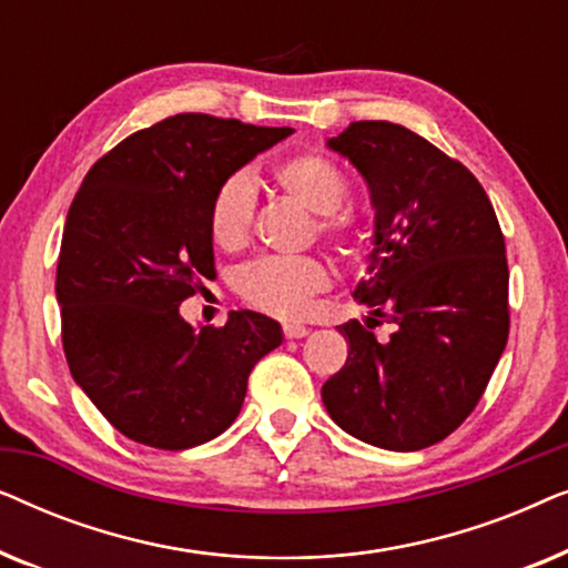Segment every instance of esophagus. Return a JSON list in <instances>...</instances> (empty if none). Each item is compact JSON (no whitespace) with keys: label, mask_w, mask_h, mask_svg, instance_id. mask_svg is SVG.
Listing matches in <instances>:
<instances>
[{"label":"esophagus","mask_w":568,"mask_h":568,"mask_svg":"<svg viewBox=\"0 0 568 568\" xmlns=\"http://www.w3.org/2000/svg\"><path fill=\"white\" fill-rule=\"evenodd\" d=\"M282 331L286 338H305L310 333V328H305V325H300V323H284Z\"/></svg>","instance_id":"esophagus-1"}]
</instances>
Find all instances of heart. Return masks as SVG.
I'll use <instances>...</instances> for the list:
<instances>
[{
    "instance_id": "b5f03b06",
    "label": "heart",
    "mask_w": 568,
    "mask_h": 568,
    "mask_svg": "<svg viewBox=\"0 0 568 568\" xmlns=\"http://www.w3.org/2000/svg\"><path fill=\"white\" fill-rule=\"evenodd\" d=\"M276 189L315 214V235L341 255H354L359 227L352 214L341 212L348 183L341 170L321 154H294L271 170ZM255 199L245 175H230L212 199L209 232L216 247L235 253L247 245L253 230ZM331 286V274L317 258H258L237 271L235 290L247 305L278 317H300L315 294Z\"/></svg>"
}]
</instances>
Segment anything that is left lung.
Segmentation results:
<instances>
[{
    "label": "left lung",
    "instance_id": "left-lung-1",
    "mask_svg": "<svg viewBox=\"0 0 568 568\" xmlns=\"http://www.w3.org/2000/svg\"><path fill=\"white\" fill-rule=\"evenodd\" d=\"M375 206L359 321L338 325L346 364L323 385L333 422L367 445L414 453L453 434L484 395L509 336L507 247L484 185L463 162L390 121L328 139Z\"/></svg>",
    "mask_w": 568,
    "mask_h": 568
}]
</instances>
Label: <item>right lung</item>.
I'll list each match as a JSON object with an SVG mask.
<instances>
[{"label":"right lung","mask_w":568,"mask_h":568,"mask_svg":"<svg viewBox=\"0 0 568 568\" xmlns=\"http://www.w3.org/2000/svg\"><path fill=\"white\" fill-rule=\"evenodd\" d=\"M292 134L178 113L103 154L69 206L57 268L69 372L123 437L189 449L220 437L247 377L282 344L253 310L193 328L181 302L214 278L209 209L220 185Z\"/></svg>","instance_id":"obj_1"}]
</instances>
